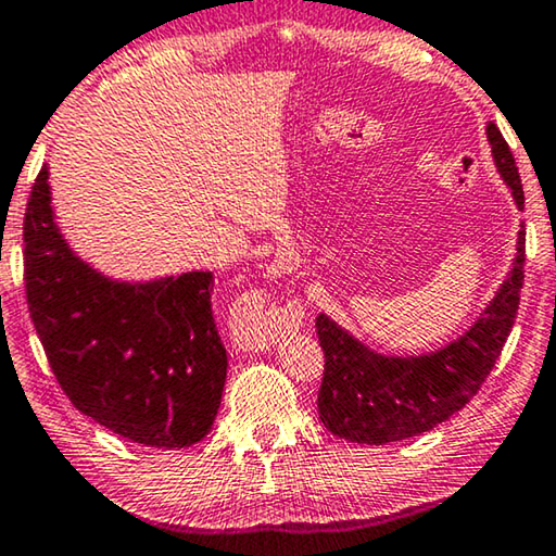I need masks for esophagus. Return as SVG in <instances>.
I'll return each instance as SVG.
<instances>
[{"mask_svg":"<svg viewBox=\"0 0 556 556\" xmlns=\"http://www.w3.org/2000/svg\"><path fill=\"white\" fill-rule=\"evenodd\" d=\"M275 337H277V329H275V326H267V329H264L262 333H260V337L257 339H254V341H257V346H264V343H269V341H275Z\"/></svg>","mask_w":556,"mask_h":556,"instance_id":"1","label":"esophagus"}]
</instances>
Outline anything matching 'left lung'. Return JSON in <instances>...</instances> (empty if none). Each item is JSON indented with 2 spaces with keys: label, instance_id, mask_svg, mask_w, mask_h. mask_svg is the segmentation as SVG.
<instances>
[{
  "label": "left lung",
  "instance_id": "left-lung-1",
  "mask_svg": "<svg viewBox=\"0 0 556 556\" xmlns=\"http://www.w3.org/2000/svg\"><path fill=\"white\" fill-rule=\"evenodd\" d=\"M488 140L500 178L525 210L515 157L495 123ZM525 281V225L505 281L463 337L420 356H386L319 314L316 333L324 349L319 418L326 430L351 443L386 445L433 430L465 408L502 354L519 309Z\"/></svg>",
  "mask_w": 556,
  "mask_h": 556
}]
</instances>
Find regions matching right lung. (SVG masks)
I'll list each match as a JSON object with an SVG mask.
<instances>
[{
  "instance_id": "add662e5",
  "label": "right lung",
  "mask_w": 556,
  "mask_h": 556,
  "mask_svg": "<svg viewBox=\"0 0 556 556\" xmlns=\"http://www.w3.org/2000/svg\"><path fill=\"white\" fill-rule=\"evenodd\" d=\"M24 287L51 371L84 416L165 451L210 433L227 378L213 271L105 277L61 235L43 165L24 215Z\"/></svg>"
}]
</instances>
